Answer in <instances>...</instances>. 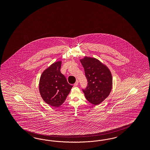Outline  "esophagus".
<instances>
[{"instance_id":"obj_1","label":"esophagus","mask_w":150,"mask_h":150,"mask_svg":"<svg viewBox=\"0 0 150 150\" xmlns=\"http://www.w3.org/2000/svg\"><path fill=\"white\" fill-rule=\"evenodd\" d=\"M78 84H79V81L78 80H77L76 81V82L74 83V86H78Z\"/></svg>"}]
</instances>
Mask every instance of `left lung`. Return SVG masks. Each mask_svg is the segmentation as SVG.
<instances>
[{
  "mask_svg": "<svg viewBox=\"0 0 150 150\" xmlns=\"http://www.w3.org/2000/svg\"><path fill=\"white\" fill-rule=\"evenodd\" d=\"M80 60L88 81L86 89L82 91L88 102L93 105H100L112 90L111 72L107 66L95 58L85 57Z\"/></svg>",
  "mask_w": 150,
  "mask_h": 150,
  "instance_id": "obj_1",
  "label": "left lung"
}]
</instances>
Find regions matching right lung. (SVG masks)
I'll return each instance as SVG.
<instances>
[{"mask_svg":"<svg viewBox=\"0 0 150 150\" xmlns=\"http://www.w3.org/2000/svg\"><path fill=\"white\" fill-rule=\"evenodd\" d=\"M62 61L50 65L41 75L39 91L42 99L52 107H58L65 100L73 85L60 72Z\"/></svg>","mask_w":150,"mask_h":150,"instance_id":"1","label":"right lung"}]
</instances>
